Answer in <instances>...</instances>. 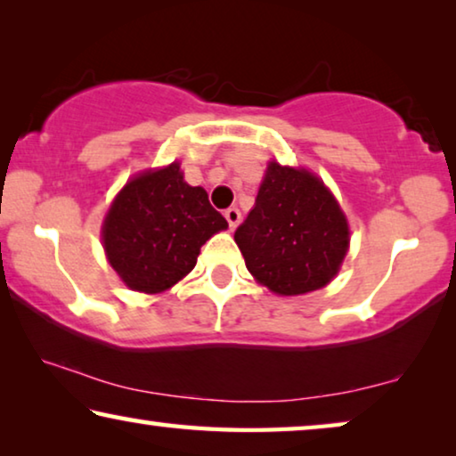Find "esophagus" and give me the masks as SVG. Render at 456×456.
I'll list each match as a JSON object with an SVG mask.
<instances>
[{
	"instance_id": "1",
	"label": "esophagus",
	"mask_w": 456,
	"mask_h": 456,
	"mask_svg": "<svg viewBox=\"0 0 456 456\" xmlns=\"http://www.w3.org/2000/svg\"><path fill=\"white\" fill-rule=\"evenodd\" d=\"M225 219H227V223H229V227L235 229L237 223H240V219H241V213H240V210H237L235 207H231V208L225 210Z\"/></svg>"
}]
</instances>
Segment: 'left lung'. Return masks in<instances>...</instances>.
<instances>
[{
	"label": "left lung",
	"mask_w": 456,
	"mask_h": 456,
	"mask_svg": "<svg viewBox=\"0 0 456 456\" xmlns=\"http://www.w3.org/2000/svg\"><path fill=\"white\" fill-rule=\"evenodd\" d=\"M248 271L279 295L316 291L349 248L347 219L316 175L271 163L254 208L235 229Z\"/></svg>",
	"instance_id": "1"
}]
</instances>
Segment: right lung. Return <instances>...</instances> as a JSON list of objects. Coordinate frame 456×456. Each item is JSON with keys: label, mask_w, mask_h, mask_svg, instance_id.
<instances>
[{"label": "right lung", "mask_w": 456, "mask_h": 456, "mask_svg": "<svg viewBox=\"0 0 456 456\" xmlns=\"http://www.w3.org/2000/svg\"><path fill=\"white\" fill-rule=\"evenodd\" d=\"M227 221L202 188L183 182L179 163L134 177L102 225L107 258L134 291L161 293L196 266L200 248Z\"/></svg>", "instance_id": "add662e5"}]
</instances>
